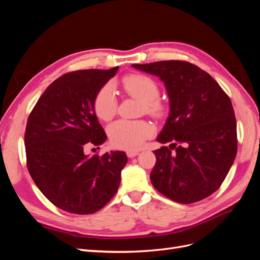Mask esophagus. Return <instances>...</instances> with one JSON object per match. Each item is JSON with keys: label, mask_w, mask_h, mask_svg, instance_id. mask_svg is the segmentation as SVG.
I'll use <instances>...</instances> for the list:
<instances>
[{"label": "esophagus", "mask_w": 260, "mask_h": 260, "mask_svg": "<svg viewBox=\"0 0 260 260\" xmlns=\"http://www.w3.org/2000/svg\"><path fill=\"white\" fill-rule=\"evenodd\" d=\"M139 154V151H127V156L129 158H132V157H136Z\"/></svg>", "instance_id": "esophagus-1"}]
</instances>
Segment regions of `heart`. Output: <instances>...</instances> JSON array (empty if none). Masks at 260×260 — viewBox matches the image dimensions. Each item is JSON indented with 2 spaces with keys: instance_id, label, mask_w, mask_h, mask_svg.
Segmentation results:
<instances>
[{
  "instance_id": "1",
  "label": "heart",
  "mask_w": 260,
  "mask_h": 260,
  "mask_svg": "<svg viewBox=\"0 0 260 260\" xmlns=\"http://www.w3.org/2000/svg\"><path fill=\"white\" fill-rule=\"evenodd\" d=\"M121 83L129 95L142 101V112L156 118H161L166 113V105L158 99L159 86L153 78L140 74L129 75L123 78ZM117 106V96L112 84L102 86L93 101L94 113L100 119L109 120L115 116ZM107 132L113 146L135 151L153 136L154 128L145 120L120 119L109 125Z\"/></svg>"
}]
</instances>
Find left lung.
<instances>
[{
    "mask_svg": "<svg viewBox=\"0 0 260 260\" xmlns=\"http://www.w3.org/2000/svg\"><path fill=\"white\" fill-rule=\"evenodd\" d=\"M132 66L158 76L170 101V114L157 141L174 143L154 152L152 184L181 204L208 198L222 184L237 156V120L230 98L209 74L185 60Z\"/></svg>",
    "mask_w": 260,
    "mask_h": 260,
    "instance_id": "obj_1",
    "label": "left lung"
}]
</instances>
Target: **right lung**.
<instances>
[{"label": "right lung", "mask_w": 260, "mask_h": 260, "mask_svg": "<svg viewBox=\"0 0 260 260\" xmlns=\"http://www.w3.org/2000/svg\"><path fill=\"white\" fill-rule=\"evenodd\" d=\"M117 70L84 69L62 75L46 88L28 117L29 174L46 199L72 214L89 215L103 208L118 191L128 160L119 151L91 157L83 152L107 139L93 101Z\"/></svg>", "instance_id": "obj_1"}]
</instances>
